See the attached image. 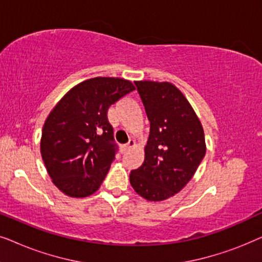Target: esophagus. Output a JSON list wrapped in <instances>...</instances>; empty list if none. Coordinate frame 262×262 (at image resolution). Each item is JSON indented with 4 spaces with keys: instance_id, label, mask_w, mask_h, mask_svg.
Here are the masks:
<instances>
[{
    "instance_id": "34e87169",
    "label": "esophagus",
    "mask_w": 262,
    "mask_h": 262,
    "mask_svg": "<svg viewBox=\"0 0 262 262\" xmlns=\"http://www.w3.org/2000/svg\"><path fill=\"white\" fill-rule=\"evenodd\" d=\"M135 141L134 139H130V141H128V143L126 145H123L120 148V151H121V154H125L126 151H128V150L130 149H132V148H135Z\"/></svg>"
}]
</instances>
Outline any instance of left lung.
<instances>
[{"instance_id": "1", "label": "left lung", "mask_w": 262, "mask_h": 262, "mask_svg": "<svg viewBox=\"0 0 262 262\" xmlns=\"http://www.w3.org/2000/svg\"><path fill=\"white\" fill-rule=\"evenodd\" d=\"M150 121L144 162L130 173L136 193L163 202L181 191L206 152L203 125L178 87L170 82L136 81Z\"/></svg>"}]
</instances>
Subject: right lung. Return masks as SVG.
<instances>
[{
	"label": "right lung",
	"mask_w": 262,
	"mask_h": 262,
	"mask_svg": "<svg viewBox=\"0 0 262 262\" xmlns=\"http://www.w3.org/2000/svg\"><path fill=\"white\" fill-rule=\"evenodd\" d=\"M135 89L125 78H89L71 88L49 113L41 131V159L66 195L85 198L100 188L116 154L107 111Z\"/></svg>",
	"instance_id": "1"
}]
</instances>
